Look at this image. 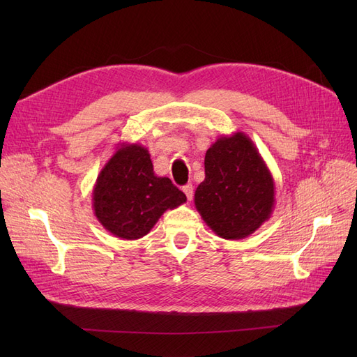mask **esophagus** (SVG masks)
I'll return each mask as SVG.
<instances>
[{
  "label": "esophagus",
  "instance_id": "34e87169",
  "mask_svg": "<svg viewBox=\"0 0 357 357\" xmlns=\"http://www.w3.org/2000/svg\"><path fill=\"white\" fill-rule=\"evenodd\" d=\"M183 192H185V195L188 197V199L192 201V198H193V186H192V185L183 186Z\"/></svg>",
  "mask_w": 357,
  "mask_h": 357
}]
</instances>
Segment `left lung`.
<instances>
[{
  "label": "left lung",
  "instance_id": "8db88e82",
  "mask_svg": "<svg viewBox=\"0 0 357 357\" xmlns=\"http://www.w3.org/2000/svg\"><path fill=\"white\" fill-rule=\"evenodd\" d=\"M205 178L195 207L225 240H244L271 218L275 185L271 171L244 132L222 135L205 153Z\"/></svg>",
  "mask_w": 357,
  "mask_h": 357
}]
</instances>
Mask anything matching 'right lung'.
Masks as SVG:
<instances>
[{"label": "right lung", "mask_w": 357, "mask_h": 357, "mask_svg": "<svg viewBox=\"0 0 357 357\" xmlns=\"http://www.w3.org/2000/svg\"><path fill=\"white\" fill-rule=\"evenodd\" d=\"M186 202L168 177H158L146 147L121 143L96 177L92 192L95 218L117 238L147 235L167 210Z\"/></svg>", "instance_id": "add662e5"}]
</instances>
